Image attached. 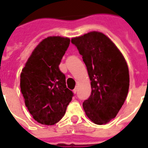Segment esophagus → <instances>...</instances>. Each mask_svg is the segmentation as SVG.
<instances>
[{
    "label": "esophagus",
    "instance_id": "1",
    "mask_svg": "<svg viewBox=\"0 0 148 148\" xmlns=\"http://www.w3.org/2000/svg\"><path fill=\"white\" fill-rule=\"evenodd\" d=\"M77 86H76L75 88H74V90H73V92H74V93H77Z\"/></svg>",
    "mask_w": 148,
    "mask_h": 148
}]
</instances>
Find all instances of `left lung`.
I'll return each instance as SVG.
<instances>
[{
	"mask_svg": "<svg viewBox=\"0 0 148 148\" xmlns=\"http://www.w3.org/2000/svg\"><path fill=\"white\" fill-rule=\"evenodd\" d=\"M77 47L91 81V95L84 101L86 114L96 124H107L120 111L128 93L129 72L119 49L101 32L75 37Z\"/></svg>",
	"mask_w": 148,
	"mask_h": 148,
	"instance_id": "1",
	"label": "left lung"
}]
</instances>
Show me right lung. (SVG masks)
Segmentation results:
<instances>
[{"instance_id":"1","label":"right lung","mask_w":148,"mask_h":148,"mask_svg":"<svg viewBox=\"0 0 148 148\" xmlns=\"http://www.w3.org/2000/svg\"><path fill=\"white\" fill-rule=\"evenodd\" d=\"M70 39L50 36L39 42L21 74L25 106L40 124L53 125L61 120L74 96L66 88V76L58 66Z\"/></svg>"}]
</instances>
